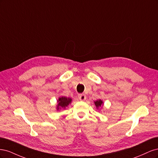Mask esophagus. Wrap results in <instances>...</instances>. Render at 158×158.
<instances>
[{"mask_svg":"<svg viewBox=\"0 0 158 158\" xmlns=\"http://www.w3.org/2000/svg\"><path fill=\"white\" fill-rule=\"evenodd\" d=\"M78 98L81 101H84V100L86 99V96H85V94H79L78 95Z\"/></svg>","mask_w":158,"mask_h":158,"instance_id":"obj_1","label":"esophagus"}]
</instances>
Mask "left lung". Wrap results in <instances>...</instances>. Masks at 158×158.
I'll return each instance as SVG.
<instances>
[{
    "mask_svg": "<svg viewBox=\"0 0 158 158\" xmlns=\"http://www.w3.org/2000/svg\"><path fill=\"white\" fill-rule=\"evenodd\" d=\"M94 103L95 106H96V108L98 109L99 108H102L103 106V102L102 100L99 99V100H96V101H94Z\"/></svg>",
    "mask_w": 158,
    "mask_h": 158,
    "instance_id": "left-lung-1",
    "label": "left lung"
}]
</instances>
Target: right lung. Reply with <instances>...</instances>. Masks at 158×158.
Here are the masks:
<instances>
[{"mask_svg":"<svg viewBox=\"0 0 158 158\" xmlns=\"http://www.w3.org/2000/svg\"><path fill=\"white\" fill-rule=\"evenodd\" d=\"M72 101H73V99L70 98H66L64 96L59 98V99H57V105L56 107V111H59L61 109H65L71 103Z\"/></svg>","mask_w":158,"mask_h":158,"instance_id":"add662e5","label":"right lung"}]
</instances>
